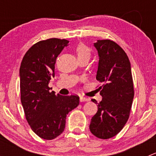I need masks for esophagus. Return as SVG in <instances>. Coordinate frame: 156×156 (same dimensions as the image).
I'll use <instances>...</instances> for the list:
<instances>
[{
	"label": "esophagus",
	"instance_id": "1",
	"mask_svg": "<svg viewBox=\"0 0 156 156\" xmlns=\"http://www.w3.org/2000/svg\"><path fill=\"white\" fill-rule=\"evenodd\" d=\"M80 102H86V101H88V99L86 98V97H80Z\"/></svg>",
	"mask_w": 156,
	"mask_h": 156
}]
</instances>
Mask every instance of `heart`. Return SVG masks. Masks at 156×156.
<instances>
[{
	"mask_svg": "<svg viewBox=\"0 0 156 156\" xmlns=\"http://www.w3.org/2000/svg\"><path fill=\"white\" fill-rule=\"evenodd\" d=\"M75 51L78 56V59L84 57L90 58V50L84 44H78V46L75 48Z\"/></svg>",
	"mask_w": 156,
	"mask_h": 156,
	"instance_id": "obj_1",
	"label": "heart"
}]
</instances>
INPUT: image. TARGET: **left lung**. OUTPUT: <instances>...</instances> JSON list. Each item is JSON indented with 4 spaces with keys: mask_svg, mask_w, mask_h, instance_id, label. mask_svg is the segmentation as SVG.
<instances>
[{
    "mask_svg": "<svg viewBox=\"0 0 156 156\" xmlns=\"http://www.w3.org/2000/svg\"><path fill=\"white\" fill-rule=\"evenodd\" d=\"M94 46L99 56L96 78L103 83L99 87L103 99L91 119L90 130L97 137L108 139L122 130L130 115L134 96L131 67L126 53L115 42L97 40Z\"/></svg>",
    "mask_w": 156,
    "mask_h": 156,
    "instance_id": "obj_1",
    "label": "left lung"
}]
</instances>
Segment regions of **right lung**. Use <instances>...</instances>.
Instances as JSON below:
<instances>
[{
	"label": "right lung",
	"instance_id": "right-lung-1",
	"mask_svg": "<svg viewBox=\"0 0 156 156\" xmlns=\"http://www.w3.org/2000/svg\"><path fill=\"white\" fill-rule=\"evenodd\" d=\"M69 42L58 38L41 41L26 52L20 66L22 105L30 127L42 139L60 135L68 113L79 105L78 96L56 95L48 87L55 75L56 58Z\"/></svg>",
	"mask_w": 156,
	"mask_h": 156
}]
</instances>
